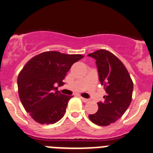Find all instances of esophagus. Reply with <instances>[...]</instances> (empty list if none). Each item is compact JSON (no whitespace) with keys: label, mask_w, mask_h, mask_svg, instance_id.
Masks as SVG:
<instances>
[{"label":"esophagus","mask_w":153,"mask_h":153,"mask_svg":"<svg viewBox=\"0 0 153 153\" xmlns=\"http://www.w3.org/2000/svg\"><path fill=\"white\" fill-rule=\"evenodd\" d=\"M80 98H81V100H82L84 102H89V101H90V100H89V99H85V98H83L82 96H80Z\"/></svg>","instance_id":"1"}]
</instances>
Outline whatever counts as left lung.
<instances>
[{"label":"left lung","instance_id":"8db88e82","mask_svg":"<svg viewBox=\"0 0 153 153\" xmlns=\"http://www.w3.org/2000/svg\"><path fill=\"white\" fill-rule=\"evenodd\" d=\"M88 56L96 60L99 81L106 92L104 102H98V111L89 118L98 126H109L120 119L130 105L133 81L123 63L109 51L100 49Z\"/></svg>","mask_w":153,"mask_h":153}]
</instances>
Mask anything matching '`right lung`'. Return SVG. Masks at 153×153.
<instances>
[{"label": "right lung", "instance_id": "1", "mask_svg": "<svg viewBox=\"0 0 153 153\" xmlns=\"http://www.w3.org/2000/svg\"><path fill=\"white\" fill-rule=\"evenodd\" d=\"M81 54H66L59 51H45L30 59L18 76V92L25 111L40 124H53L66 113L69 99L57 90L64 84L66 72Z\"/></svg>", "mask_w": 153, "mask_h": 153}]
</instances>
